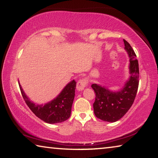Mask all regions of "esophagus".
<instances>
[{"mask_svg":"<svg viewBox=\"0 0 158 158\" xmlns=\"http://www.w3.org/2000/svg\"><path fill=\"white\" fill-rule=\"evenodd\" d=\"M87 80L85 79H80L77 84V90L78 91H82L84 88L87 85Z\"/></svg>","mask_w":158,"mask_h":158,"instance_id":"34e87169","label":"esophagus"}]
</instances>
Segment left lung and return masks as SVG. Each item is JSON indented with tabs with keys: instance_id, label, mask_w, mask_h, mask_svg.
Instances as JSON below:
<instances>
[{
	"instance_id": "obj_1",
	"label": "left lung",
	"mask_w": 158,
	"mask_h": 158,
	"mask_svg": "<svg viewBox=\"0 0 158 158\" xmlns=\"http://www.w3.org/2000/svg\"><path fill=\"white\" fill-rule=\"evenodd\" d=\"M125 49L130 58L129 78L122 89L113 91L107 87L93 84L95 93L93 109L95 116L102 121L116 122L121 119L132 106L139 86V63L135 52L128 42L123 40Z\"/></svg>"
}]
</instances>
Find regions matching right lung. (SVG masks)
I'll return each instance as SVG.
<instances>
[{
	"instance_id": "right-lung-1",
	"label": "right lung",
	"mask_w": 158,
	"mask_h": 158,
	"mask_svg": "<svg viewBox=\"0 0 158 158\" xmlns=\"http://www.w3.org/2000/svg\"><path fill=\"white\" fill-rule=\"evenodd\" d=\"M77 82L73 80L67 84L59 94L52 101L44 105L33 102L26 95L19 83L23 100L36 116L45 123L55 124L68 120L71 115L72 106L75 95Z\"/></svg>"
}]
</instances>
